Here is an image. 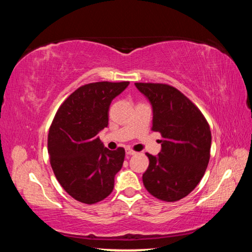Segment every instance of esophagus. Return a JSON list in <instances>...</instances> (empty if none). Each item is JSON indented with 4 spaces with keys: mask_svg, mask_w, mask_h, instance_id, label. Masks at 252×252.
<instances>
[{
    "mask_svg": "<svg viewBox=\"0 0 252 252\" xmlns=\"http://www.w3.org/2000/svg\"><path fill=\"white\" fill-rule=\"evenodd\" d=\"M126 156H129V157H130V156L136 155V152L132 150V149H130V148H126Z\"/></svg>",
    "mask_w": 252,
    "mask_h": 252,
    "instance_id": "obj_1",
    "label": "esophagus"
}]
</instances>
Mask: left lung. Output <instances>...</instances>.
Wrapping results in <instances>:
<instances>
[{
	"instance_id": "left-lung-1",
	"label": "left lung",
	"mask_w": 252,
	"mask_h": 252,
	"mask_svg": "<svg viewBox=\"0 0 252 252\" xmlns=\"http://www.w3.org/2000/svg\"><path fill=\"white\" fill-rule=\"evenodd\" d=\"M152 106V131L160 132L161 151L147 153L149 167L142 180L162 201H178L201 180L210 159L211 131L197 106L168 84L134 83Z\"/></svg>"
}]
</instances>
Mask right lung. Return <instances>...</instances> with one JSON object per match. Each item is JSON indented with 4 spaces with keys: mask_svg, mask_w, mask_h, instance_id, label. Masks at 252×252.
<instances>
[{
    "mask_svg": "<svg viewBox=\"0 0 252 252\" xmlns=\"http://www.w3.org/2000/svg\"><path fill=\"white\" fill-rule=\"evenodd\" d=\"M130 82H95L75 90L51 125L48 152L55 178L72 198L93 204L114 188L125 161L123 148H104L97 133L109 123V108Z\"/></svg>",
    "mask_w": 252,
    "mask_h": 252,
    "instance_id": "1",
    "label": "right lung"
}]
</instances>
